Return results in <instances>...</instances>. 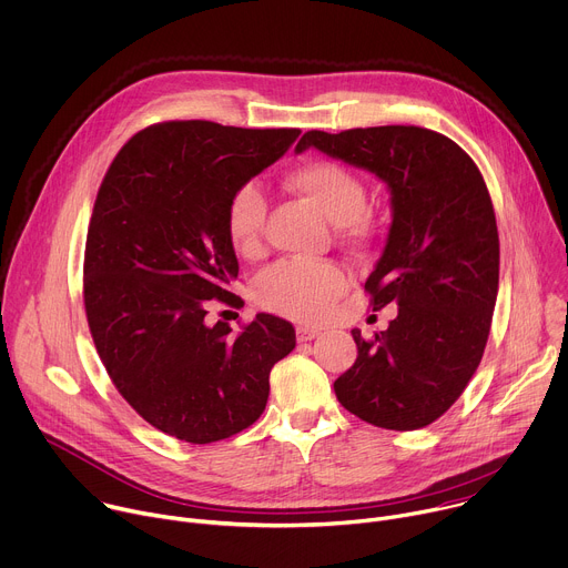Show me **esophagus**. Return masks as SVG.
Listing matches in <instances>:
<instances>
[{
	"mask_svg": "<svg viewBox=\"0 0 568 568\" xmlns=\"http://www.w3.org/2000/svg\"><path fill=\"white\" fill-rule=\"evenodd\" d=\"M320 331H322V328H317V326H308V324H297V326H295V335H297L300 343H306V339L317 337V335H320Z\"/></svg>",
	"mask_w": 568,
	"mask_h": 568,
	"instance_id": "esophagus-1",
	"label": "esophagus"
}]
</instances>
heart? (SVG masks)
<instances>
[{"instance_id":"obj_1","label":"heart","mask_w":568,"mask_h":568,"mask_svg":"<svg viewBox=\"0 0 568 568\" xmlns=\"http://www.w3.org/2000/svg\"><path fill=\"white\" fill-rule=\"evenodd\" d=\"M286 187L313 205L326 221L335 223L337 235L352 244H367L374 223L367 214L365 183L345 165L315 159L286 174ZM266 199L253 183L242 185L225 210V231L242 255H255L262 246ZM347 288V273L335 262L282 260L266 268L255 282L260 306L293 317L317 320Z\"/></svg>"}]
</instances>
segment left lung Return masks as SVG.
Here are the masks:
<instances>
[{
    "label": "left lung",
    "instance_id": "8db88e82",
    "mask_svg": "<svg viewBox=\"0 0 568 568\" xmlns=\"http://www.w3.org/2000/svg\"><path fill=\"white\" fill-rule=\"evenodd\" d=\"M315 148L374 172L392 194L385 251L365 282L374 311L398 315L365 339L333 383L358 418L409 432L443 416L477 372L499 288V235L475 161L447 136L414 128L306 132L295 152Z\"/></svg>",
    "mask_w": 568,
    "mask_h": 568
}]
</instances>
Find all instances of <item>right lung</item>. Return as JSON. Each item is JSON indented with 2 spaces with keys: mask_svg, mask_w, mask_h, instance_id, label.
<instances>
[{
  "mask_svg": "<svg viewBox=\"0 0 568 568\" xmlns=\"http://www.w3.org/2000/svg\"><path fill=\"white\" fill-rule=\"evenodd\" d=\"M300 130L170 121L132 136L109 165L89 221L84 311L121 396L156 429L194 445L253 425L268 376L295 349L291 322L257 313L233 335L205 324L207 300L235 304L231 196Z\"/></svg>",
  "mask_w": 568,
  "mask_h": 568,
  "instance_id": "obj_1",
  "label": "right lung"
}]
</instances>
